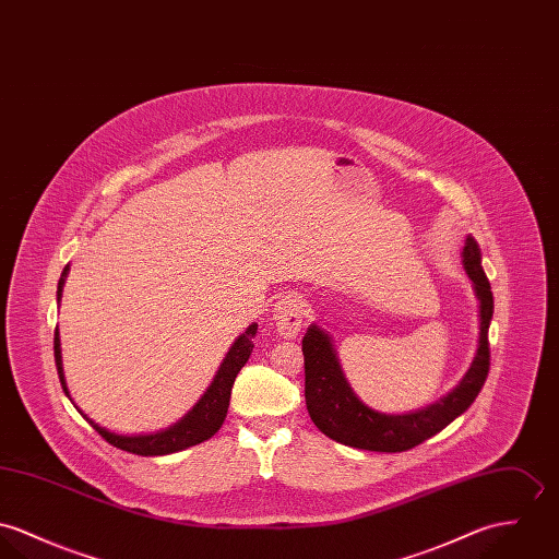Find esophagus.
I'll list each match as a JSON object with an SVG mask.
<instances>
[{
  "instance_id": "esophagus-1",
  "label": "esophagus",
  "mask_w": 559,
  "mask_h": 559,
  "mask_svg": "<svg viewBox=\"0 0 559 559\" xmlns=\"http://www.w3.org/2000/svg\"><path fill=\"white\" fill-rule=\"evenodd\" d=\"M307 317V302L298 294H287L274 305V323L283 336H296Z\"/></svg>"
}]
</instances>
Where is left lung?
<instances>
[{"label": "left lung", "instance_id": "left-lung-1", "mask_svg": "<svg viewBox=\"0 0 559 559\" xmlns=\"http://www.w3.org/2000/svg\"><path fill=\"white\" fill-rule=\"evenodd\" d=\"M480 249L469 236L463 249V265L480 300V338L476 358L461 383L433 405L412 414H381L365 405L341 371L328 332L310 325L302 338L305 396L314 427L330 439L372 452H405L445 429L459 418L483 390L489 367V325L493 319L491 283L480 263Z\"/></svg>", "mask_w": 559, "mask_h": 559}]
</instances>
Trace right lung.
<instances>
[{
  "mask_svg": "<svg viewBox=\"0 0 559 559\" xmlns=\"http://www.w3.org/2000/svg\"><path fill=\"white\" fill-rule=\"evenodd\" d=\"M66 274H68V267H63L62 278L58 283V302L62 298ZM254 334H257V323L249 325L247 332L236 338V343L231 345V349L227 352L221 369L216 372L212 385L205 390V394L199 399V403L188 412L180 423H176L174 427H169V429H165L160 433H111L105 427H98L79 407L76 409L111 445L126 450V452H132V454L160 456V454H171V452H180V450L190 448V445H197V443L210 439L212 435L223 427L225 416H227V407H229V399H231L234 381H236L238 372L247 365V360L250 358V352L254 347V343H252ZM53 352H56V365H58V374H60V381H62L63 392L70 399L68 388H66V379H63L62 349H60V332H58V328H56V338H53Z\"/></svg>",
  "mask_w": 559,
  "mask_h": 559,
  "instance_id": "obj_1",
  "label": "right lung"
}]
</instances>
